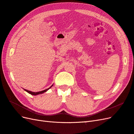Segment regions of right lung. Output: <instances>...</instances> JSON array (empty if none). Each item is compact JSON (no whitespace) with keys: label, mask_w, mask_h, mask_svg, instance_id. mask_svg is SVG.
<instances>
[{"label":"right lung","mask_w":134,"mask_h":134,"mask_svg":"<svg viewBox=\"0 0 134 134\" xmlns=\"http://www.w3.org/2000/svg\"><path fill=\"white\" fill-rule=\"evenodd\" d=\"M52 86H53V84L52 85V86L50 87V88H47V89H46V90H43V91H40V92H31V91H28V90H25V89H23L24 90H25V91H26L27 92H28V93H30V94H31V95H34V96H36V95H38V94H42V93H44V92H47L48 90H49L50 88H51Z\"/></svg>","instance_id":"1"}]
</instances>
